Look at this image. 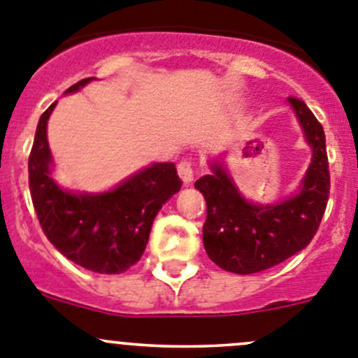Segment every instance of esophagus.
<instances>
[{
  "label": "esophagus",
  "mask_w": 358,
  "mask_h": 358,
  "mask_svg": "<svg viewBox=\"0 0 358 358\" xmlns=\"http://www.w3.org/2000/svg\"><path fill=\"white\" fill-rule=\"evenodd\" d=\"M178 176L185 185H190L194 180V168L190 162H180L178 164Z\"/></svg>",
  "instance_id": "1"
}]
</instances>
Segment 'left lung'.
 Segmentation results:
<instances>
[{
  "instance_id": "8db88e82",
  "label": "left lung",
  "mask_w": 358,
  "mask_h": 358,
  "mask_svg": "<svg viewBox=\"0 0 358 358\" xmlns=\"http://www.w3.org/2000/svg\"><path fill=\"white\" fill-rule=\"evenodd\" d=\"M288 103L313 152L289 198L268 205L247 201L222 157L210 160L212 173L194 183L206 201V255L222 270L247 275L272 268L306 249L320 228L330 190L325 132L306 102L289 96Z\"/></svg>"
}]
</instances>
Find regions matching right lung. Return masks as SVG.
I'll return each mask as SVG.
<instances>
[{"label": "right lung", "mask_w": 358, "mask_h": 358, "mask_svg": "<svg viewBox=\"0 0 358 358\" xmlns=\"http://www.w3.org/2000/svg\"><path fill=\"white\" fill-rule=\"evenodd\" d=\"M95 78L83 79L76 93ZM56 102L38 120L28 160L33 206L49 242L76 265L96 273H122L138 263L153 219L182 187L175 164L153 162L103 192H73L52 178L48 122Z\"/></svg>", "instance_id": "obj_1"}]
</instances>
